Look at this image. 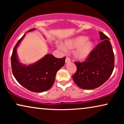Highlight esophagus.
<instances>
[{
    "label": "esophagus",
    "mask_w": 124,
    "mask_h": 124,
    "mask_svg": "<svg viewBox=\"0 0 124 124\" xmlns=\"http://www.w3.org/2000/svg\"><path fill=\"white\" fill-rule=\"evenodd\" d=\"M65 62L66 63H69V62H70V59L68 58V57H67L65 59Z\"/></svg>",
    "instance_id": "34e87169"
}]
</instances>
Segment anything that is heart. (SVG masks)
I'll return each instance as SVG.
<instances>
[{"label":"heart","mask_w":124,"mask_h":124,"mask_svg":"<svg viewBox=\"0 0 124 124\" xmlns=\"http://www.w3.org/2000/svg\"><path fill=\"white\" fill-rule=\"evenodd\" d=\"M94 42L88 39V37L84 35L66 40L63 46L57 45L59 50L64 52H66L67 50L75 49L73 52L74 57L78 60L87 59L94 50Z\"/></svg>","instance_id":"heart-1"}]
</instances>
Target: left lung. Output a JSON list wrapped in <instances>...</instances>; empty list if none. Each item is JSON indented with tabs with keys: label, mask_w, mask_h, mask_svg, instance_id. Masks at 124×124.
Returning <instances> with one entry per match:
<instances>
[{
	"label": "left lung",
	"mask_w": 124,
	"mask_h": 124,
	"mask_svg": "<svg viewBox=\"0 0 124 124\" xmlns=\"http://www.w3.org/2000/svg\"><path fill=\"white\" fill-rule=\"evenodd\" d=\"M101 42L93 50L87 60L75 62L77 72L73 79L82 89H94L106 82L114 69L115 56L109 38L99 31Z\"/></svg>",
	"instance_id": "8db88e82"
}]
</instances>
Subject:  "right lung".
Returning <instances> with one entry per match:
<instances>
[{"mask_svg": "<svg viewBox=\"0 0 124 124\" xmlns=\"http://www.w3.org/2000/svg\"><path fill=\"white\" fill-rule=\"evenodd\" d=\"M35 28L29 30L33 31ZM25 34L13 48L11 66L13 76L19 84L26 89L35 93L48 90L53 85L57 71L65 64V57L56 58L47 54L37 62L26 65L18 60L17 49L25 36Z\"/></svg>", "mask_w": 124, "mask_h": 124, "instance_id": "obj_1", "label": "right lung"}]
</instances>
